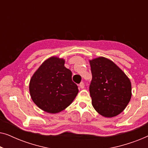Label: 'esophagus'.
<instances>
[{
    "label": "esophagus",
    "mask_w": 148,
    "mask_h": 148,
    "mask_svg": "<svg viewBox=\"0 0 148 148\" xmlns=\"http://www.w3.org/2000/svg\"><path fill=\"white\" fill-rule=\"evenodd\" d=\"M79 86L80 87V88L82 89H84V87H85V85H84V82H81L79 85Z\"/></svg>",
    "instance_id": "obj_1"
}]
</instances>
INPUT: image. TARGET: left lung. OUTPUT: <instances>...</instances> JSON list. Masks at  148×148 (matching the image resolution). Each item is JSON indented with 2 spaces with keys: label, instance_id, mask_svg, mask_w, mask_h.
Listing matches in <instances>:
<instances>
[{
  "label": "left lung",
  "instance_id": "left-lung-1",
  "mask_svg": "<svg viewBox=\"0 0 148 148\" xmlns=\"http://www.w3.org/2000/svg\"><path fill=\"white\" fill-rule=\"evenodd\" d=\"M92 79V104L99 114L113 117L122 112L131 98V84L122 70L110 60L99 57L90 61Z\"/></svg>",
  "mask_w": 148,
  "mask_h": 148
}]
</instances>
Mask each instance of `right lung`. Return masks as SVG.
Segmentation results:
<instances>
[{"instance_id":"1","label":"right lung","mask_w":148,"mask_h":148,"mask_svg":"<svg viewBox=\"0 0 148 148\" xmlns=\"http://www.w3.org/2000/svg\"><path fill=\"white\" fill-rule=\"evenodd\" d=\"M64 65L63 59L48 58L30 80L32 100L47 112L58 113L63 110L78 94V87L72 81V73Z\"/></svg>"}]
</instances>
